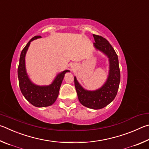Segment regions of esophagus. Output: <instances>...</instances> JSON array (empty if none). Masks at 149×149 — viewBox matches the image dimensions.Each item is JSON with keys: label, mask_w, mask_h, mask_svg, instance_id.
<instances>
[{"label": "esophagus", "mask_w": 149, "mask_h": 149, "mask_svg": "<svg viewBox=\"0 0 149 149\" xmlns=\"http://www.w3.org/2000/svg\"><path fill=\"white\" fill-rule=\"evenodd\" d=\"M71 67H72V68H74V67H75V65H72V66H71Z\"/></svg>", "instance_id": "1"}]
</instances>
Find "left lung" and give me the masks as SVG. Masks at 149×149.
Masks as SVG:
<instances>
[{"mask_svg":"<svg viewBox=\"0 0 149 149\" xmlns=\"http://www.w3.org/2000/svg\"><path fill=\"white\" fill-rule=\"evenodd\" d=\"M93 36L95 40L93 43L95 48L109 57V73L107 80L102 87L95 91L84 90L76 77H74V86L79 100L82 105L92 109H100L108 105L115 98L120 81V71L118 56L111 44L103 36L95 35H93Z\"/></svg>","mask_w":149,"mask_h":149,"instance_id":"left-lung-1","label":"left lung"}]
</instances>
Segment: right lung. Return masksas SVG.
<instances>
[{"label":"right lung","instance_id":"right-lung-1","mask_svg":"<svg viewBox=\"0 0 149 149\" xmlns=\"http://www.w3.org/2000/svg\"><path fill=\"white\" fill-rule=\"evenodd\" d=\"M39 38H41V36H34L23 49L20 55L17 75L21 92L26 100L34 106L37 107H44L52 105L56 101L65 74L67 72H69V70H66L59 73L53 82L49 86H40L34 84L31 81L25 69V54L31 42Z\"/></svg>","mask_w":149,"mask_h":149}]
</instances>
